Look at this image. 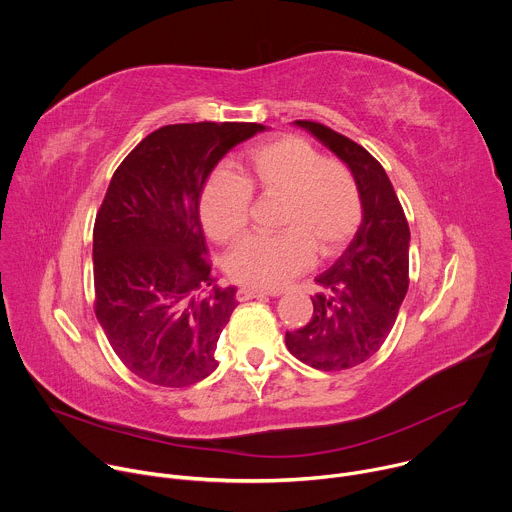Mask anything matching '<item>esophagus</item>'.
I'll return each mask as SVG.
<instances>
[{
  "label": "esophagus",
  "instance_id": "34e87169",
  "mask_svg": "<svg viewBox=\"0 0 512 512\" xmlns=\"http://www.w3.org/2000/svg\"><path fill=\"white\" fill-rule=\"evenodd\" d=\"M267 296H269L267 291H257V289H249V287H241V289L237 291V300H239V302L263 300V298H267Z\"/></svg>",
  "mask_w": 512,
  "mask_h": 512
}]
</instances>
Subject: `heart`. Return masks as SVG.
<instances>
[{
    "label": "heart",
    "mask_w": 512,
    "mask_h": 512,
    "mask_svg": "<svg viewBox=\"0 0 512 512\" xmlns=\"http://www.w3.org/2000/svg\"><path fill=\"white\" fill-rule=\"evenodd\" d=\"M279 196L275 237H249L227 257L233 281L279 289L306 271L314 253L334 257L362 223V196L350 168L302 137L285 135L253 148L243 178L216 170L202 186L198 212L216 243H231L249 223L253 194Z\"/></svg>",
    "instance_id": "heart-1"
}]
</instances>
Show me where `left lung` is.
I'll use <instances>...</instances> for the list:
<instances>
[{
  "label": "left lung",
  "mask_w": 512,
  "mask_h": 512,
  "mask_svg": "<svg viewBox=\"0 0 512 512\" xmlns=\"http://www.w3.org/2000/svg\"><path fill=\"white\" fill-rule=\"evenodd\" d=\"M354 174L362 223L336 263L316 277L312 320L285 332V346L318 371H344L371 358L389 336L409 287V225L383 166L352 139L296 121Z\"/></svg>",
  "instance_id": "8db88e82"
}]
</instances>
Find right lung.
<instances>
[{
	"instance_id": "1",
	"label": "right lung",
	"mask_w": 512,
	"mask_h": 512,
	"mask_svg": "<svg viewBox=\"0 0 512 512\" xmlns=\"http://www.w3.org/2000/svg\"><path fill=\"white\" fill-rule=\"evenodd\" d=\"M259 123H178L141 139L115 170L93 231L95 314L125 367L188 387L216 367L237 300L212 285L198 200L214 166Z\"/></svg>"
}]
</instances>
